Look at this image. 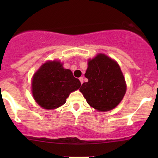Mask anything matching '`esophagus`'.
<instances>
[{
  "label": "esophagus",
  "instance_id": "34e87169",
  "mask_svg": "<svg viewBox=\"0 0 158 158\" xmlns=\"http://www.w3.org/2000/svg\"><path fill=\"white\" fill-rule=\"evenodd\" d=\"M79 80H80V81H81V84H83V77H81L79 78Z\"/></svg>",
  "mask_w": 158,
  "mask_h": 158
}]
</instances>
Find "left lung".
I'll use <instances>...</instances> for the list:
<instances>
[{
    "label": "left lung",
    "mask_w": 158,
    "mask_h": 158,
    "mask_svg": "<svg viewBox=\"0 0 158 158\" xmlns=\"http://www.w3.org/2000/svg\"><path fill=\"white\" fill-rule=\"evenodd\" d=\"M85 77L88 81L80 88L90 106L108 111L118 105L127 90L126 82L118 64L104 54L88 60Z\"/></svg>",
    "instance_id": "obj_1"
}]
</instances>
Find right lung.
<instances>
[{
  "label": "right lung",
  "mask_w": 158,
  "mask_h": 158,
  "mask_svg": "<svg viewBox=\"0 0 158 158\" xmlns=\"http://www.w3.org/2000/svg\"><path fill=\"white\" fill-rule=\"evenodd\" d=\"M81 83L72 71L64 69L60 61H48L34 73L32 79V95L36 102L45 109H54L65 103L71 92Z\"/></svg>",
  "instance_id": "right-lung-1"
}]
</instances>
